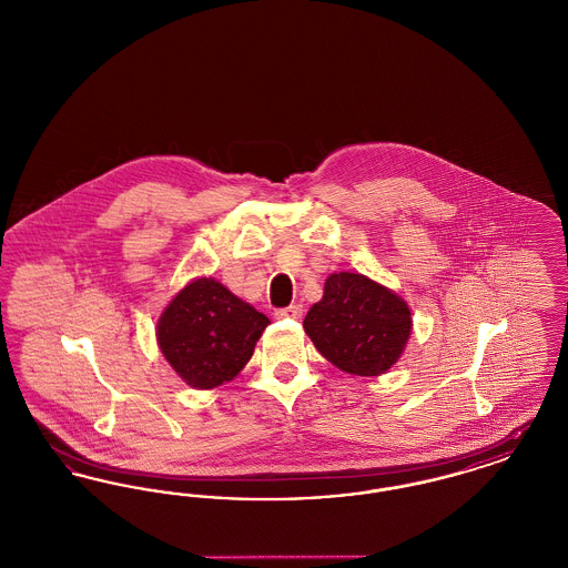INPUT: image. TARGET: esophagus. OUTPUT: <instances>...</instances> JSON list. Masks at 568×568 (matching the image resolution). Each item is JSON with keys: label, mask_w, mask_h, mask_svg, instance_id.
<instances>
[{"label": "esophagus", "mask_w": 568, "mask_h": 568, "mask_svg": "<svg viewBox=\"0 0 568 568\" xmlns=\"http://www.w3.org/2000/svg\"><path fill=\"white\" fill-rule=\"evenodd\" d=\"M274 317L276 320H300L302 317V306L292 304V306H285V308H276Z\"/></svg>", "instance_id": "obj_1"}]
</instances>
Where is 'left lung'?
I'll return each mask as SVG.
<instances>
[{"label": "left lung", "instance_id": "8db88e82", "mask_svg": "<svg viewBox=\"0 0 568 568\" xmlns=\"http://www.w3.org/2000/svg\"><path fill=\"white\" fill-rule=\"evenodd\" d=\"M410 324L403 297L353 272L329 274L324 297L304 317L317 352L357 377L389 371L405 349Z\"/></svg>", "mask_w": 568, "mask_h": 568}]
</instances>
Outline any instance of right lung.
<instances>
[{
    "label": "right lung",
    "instance_id": "1",
    "mask_svg": "<svg viewBox=\"0 0 568 568\" xmlns=\"http://www.w3.org/2000/svg\"><path fill=\"white\" fill-rule=\"evenodd\" d=\"M268 324L215 278H197L163 311L158 343L181 377L211 389L243 371Z\"/></svg>",
    "mask_w": 568,
    "mask_h": 568
}]
</instances>
